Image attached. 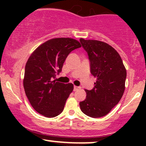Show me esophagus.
<instances>
[{
	"mask_svg": "<svg viewBox=\"0 0 146 146\" xmlns=\"http://www.w3.org/2000/svg\"><path fill=\"white\" fill-rule=\"evenodd\" d=\"M79 89H80V86H74V89H73V90H74V91H76V90H78Z\"/></svg>",
	"mask_w": 146,
	"mask_h": 146,
	"instance_id": "1",
	"label": "esophagus"
}]
</instances>
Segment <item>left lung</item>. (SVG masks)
<instances>
[{
  "label": "left lung",
  "mask_w": 146,
  "mask_h": 146,
  "mask_svg": "<svg viewBox=\"0 0 146 146\" xmlns=\"http://www.w3.org/2000/svg\"><path fill=\"white\" fill-rule=\"evenodd\" d=\"M90 60V73L97 78L86 98L80 102L87 116H105L120 101L125 90L126 70L119 54L110 45L95 40L80 39Z\"/></svg>",
  "instance_id": "left-lung-1"
}]
</instances>
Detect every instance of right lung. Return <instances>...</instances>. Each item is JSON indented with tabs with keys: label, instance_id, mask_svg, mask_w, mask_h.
I'll use <instances>...</instances> for the list:
<instances>
[{
	"label": "right lung",
	"instance_id": "right-lung-1",
	"mask_svg": "<svg viewBox=\"0 0 146 146\" xmlns=\"http://www.w3.org/2000/svg\"><path fill=\"white\" fill-rule=\"evenodd\" d=\"M81 46L73 38H53L40 45L30 56L25 65L23 86L30 104L38 113L51 118L63 111L73 84L58 82L53 78L62 71L68 55Z\"/></svg>",
	"mask_w": 146,
	"mask_h": 146
}]
</instances>
